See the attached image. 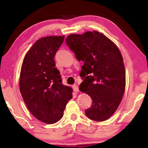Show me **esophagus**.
I'll return each instance as SVG.
<instances>
[{
  "instance_id": "34e87169",
  "label": "esophagus",
  "mask_w": 148,
  "mask_h": 148,
  "mask_svg": "<svg viewBox=\"0 0 148 148\" xmlns=\"http://www.w3.org/2000/svg\"><path fill=\"white\" fill-rule=\"evenodd\" d=\"M72 88H73L74 92H79V87H78L77 84H74V85L72 86Z\"/></svg>"
}]
</instances>
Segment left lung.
I'll use <instances>...</instances> for the list:
<instances>
[{
	"label": "left lung",
	"mask_w": 148,
	"mask_h": 148,
	"mask_svg": "<svg viewBox=\"0 0 148 148\" xmlns=\"http://www.w3.org/2000/svg\"><path fill=\"white\" fill-rule=\"evenodd\" d=\"M65 40L76 58L84 62L79 89L93 100L92 106L86 109V116L93 121L106 120L118 108L125 90L120 51L112 40L97 31L71 34Z\"/></svg>",
	"instance_id": "left-lung-1"
}]
</instances>
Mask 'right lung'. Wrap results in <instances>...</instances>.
I'll use <instances>...</instances> for the list:
<instances>
[{"instance_id": "1", "label": "right lung", "mask_w": 148, "mask_h": 148, "mask_svg": "<svg viewBox=\"0 0 148 148\" xmlns=\"http://www.w3.org/2000/svg\"><path fill=\"white\" fill-rule=\"evenodd\" d=\"M65 36H48L37 40L23 59L20 90L27 108L39 121L53 124L60 119L72 88L62 84L54 57Z\"/></svg>"}]
</instances>
